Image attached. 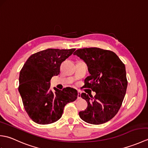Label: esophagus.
Segmentation results:
<instances>
[{"instance_id":"1","label":"esophagus","mask_w":148,"mask_h":148,"mask_svg":"<svg viewBox=\"0 0 148 148\" xmlns=\"http://www.w3.org/2000/svg\"><path fill=\"white\" fill-rule=\"evenodd\" d=\"M81 93L80 92H77V99H81Z\"/></svg>"}]
</instances>
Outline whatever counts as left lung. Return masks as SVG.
<instances>
[{
	"mask_svg": "<svg viewBox=\"0 0 148 148\" xmlns=\"http://www.w3.org/2000/svg\"><path fill=\"white\" fill-rule=\"evenodd\" d=\"M74 55L85 62L90 74L84 88L96 93L94 97L81 93L88 107L79 112L80 118L90 124L104 123L117 114L124 99L128 84L125 66L109 50L86 48L77 49Z\"/></svg>",
	"mask_w": 148,
	"mask_h": 148,
	"instance_id": "obj_1",
	"label": "left lung"
}]
</instances>
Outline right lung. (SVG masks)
<instances>
[{
	"instance_id": "obj_1",
	"label": "right lung",
	"mask_w": 148,
	"mask_h": 148,
	"mask_svg": "<svg viewBox=\"0 0 148 148\" xmlns=\"http://www.w3.org/2000/svg\"><path fill=\"white\" fill-rule=\"evenodd\" d=\"M76 49H47L31 55L21 69L20 92L29 117L36 123L47 125L62 117L65 106L77 97L76 89H50L51 77L60 74V65Z\"/></svg>"
}]
</instances>
